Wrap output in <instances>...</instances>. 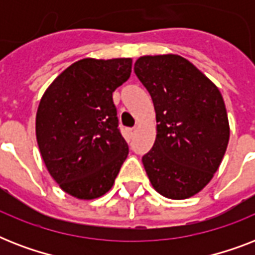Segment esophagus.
I'll return each mask as SVG.
<instances>
[{
    "mask_svg": "<svg viewBox=\"0 0 255 255\" xmlns=\"http://www.w3.org/2000/svg\"><path fill=\"white\" fill-rule=\"evenodd\" d=\"M128 131H129V135L133 136V135H135V132H136V128H135V127H133V128H129Z\"/></svg>",
    "mask_w": 255,
    "mask_h": 255,
    "instance_id": "esophagus-1",
    "label": "esophagus"
}]
</instances>
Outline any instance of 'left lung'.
<instances>
[{"label":"left lung","instance_id":"1","mask_svg":"<svg viewBox=\"0 0 255 255\" xmlns=\"http://www.w3.org/2000/svg\"><path fill=\"white\" fill-rule=\"evenodd\" d=\"M135 74L156 112V140L143 165L161 196L185 200L213 178L225 155L230 128L217 86L188 59L144 55Z\"/></svg>","mask_w":255,"mask_h":255}]
</instances>
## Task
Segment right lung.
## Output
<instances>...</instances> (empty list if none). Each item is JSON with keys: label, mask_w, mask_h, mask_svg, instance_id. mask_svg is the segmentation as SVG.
<instances>
[{"label": "right lung", "mask_w": 255, "mask_h": 255, "mask_svg": "<svg viewBox=\"0 0 255 255\" xmlns=\"http://www.w3.org/2000/svg\"><path fill=\"white\" fill-rule=\"evenodd\" d=\"M131 69V58H85L42 95L35 118L39 152L51 177L73 197L94 200L107 193L127 159L112 92Z\"/></svg>", "instance_id": "1"}]
</instances>
